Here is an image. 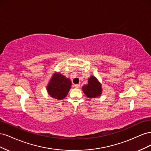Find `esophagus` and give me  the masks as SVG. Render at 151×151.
Listing matches in <instances>:
<instances>
[{
	"mask_svg": "<svg viewBox=\"0 0 151 151\" xmlns=\"http://www.w3.org/2000/svg\"><path fill=\"white\" fill-rule=\"evenodd\" d=\"M74 88H80V84H74Z\"/></svg>",
	"mask_w": 151,
	"mask_h": 151,
	"instance_id": "34e87169",
	"label": "esophagus"
}]
</instances>
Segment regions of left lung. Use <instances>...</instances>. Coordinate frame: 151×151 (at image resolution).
<instances>
[{"instance_id":"left-lung-1","label":"left lung","mask_w":151,"mask_h":151,"mask_svg":"<svg viewBox=\"0 0 151 151\" xmlns=\"http://www.w3.org/2000/svg\"><path fill=\"white\" fill-rule=\"evenodd\" d=\"M84 93L89 98H95L102 93V87L94 76H91L88 79V84L83 87Z\"/></svg>"}]
</instances>
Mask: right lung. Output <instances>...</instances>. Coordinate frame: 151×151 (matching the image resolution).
I'll return each mask as SVG.
<instances>
[{"mask_svg":"<svg viewBox=\"0 0 151 151\" xmlns=\"http://www.w3.org/2000/svg\"><path fill=\"white\" fill-rule=\"evenodd\" d=\"M71 81L60 73L55 72L47 86V91L52 98L58 100L64 99L71 88Z\"/></svg>","mask_w":151,"mask_h":151,"instance_id":"1","label":"right lung"}]
</instances>
